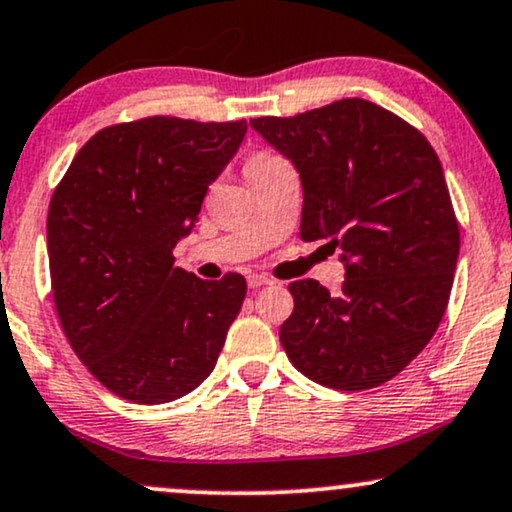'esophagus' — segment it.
<instances>
[{
  "instance_id": "esophagus-1",
  "label": "esophagus",
  "mask_w": 512,
  "mask_h": 512,
  "mask_svg": "<svg viewBox=\"0 0 512 512\" xmlns=\"http://www.w3.org/2000/svg\"><path fill=\"white\" fill-rule=\"evenodd\" d=\"M266 285H273V280L266 275H258V273H251L249 275V287L256 289V287H266Z\"/></svg>"
}]
</instances>
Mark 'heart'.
<instances>
[{"label": "heart", "mask_w": 512, "mask_h": 512, "mask_svg": "<svg viewBox=\"0 0 512 512\" xmlns=\"http://www.w3.org/2000/svg\"><path fill=\"white\" fill-rule=\"evenodd\" d=\"M280 159H282V156L273 154V151H256V154H251L249 159H246L244 173L249 175V173H254V170L266 168V166H270V163H275V161H280Z\"/></svg>", "instance_id": "1"}]
</instances>
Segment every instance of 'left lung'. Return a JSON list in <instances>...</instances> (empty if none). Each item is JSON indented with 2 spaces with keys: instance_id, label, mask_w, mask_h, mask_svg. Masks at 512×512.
<instances>
[{
  "instance_id": "1",
  "label": "left lung",
  "mask_w": 512,
  "mask_h": 512,
  "mask_svg": "<svg viewBox=\"0 0 512 512\" xmlns=\"http://www.w3.org/2000/svg\"><path fill=\"white\" fill-rule=\"evenodd\" d=\"M249 123L299 170L301 239H327L346 261L339 294L315 280L289 285V361L323 387H380L430 344L449 306L460 227L437 151L358 97Z\"/></svg>"
}]
</instances>
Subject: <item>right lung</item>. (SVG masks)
<instances>
[{"label":"right lung","instance_id":"right-lung-1","mask_svg":"<svg viewBox=\"0 0 512 512\" xmlns=\"http://www.w3.org/2000/svg\"><path fill=\"white\" fill-rule=\"evenodd\" d=\"M244 132V118L109 125L82 144L54 189L47 251L61 330L125 401H175L216 368L246 280H199L175 268L173 249Z\"/></svg>","mask_w":512,"mask_h":512}]
</instances>
